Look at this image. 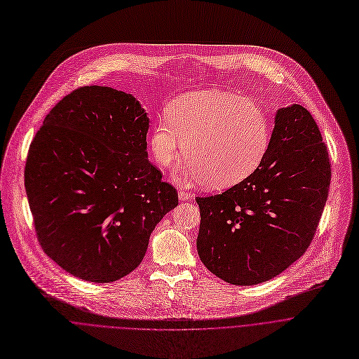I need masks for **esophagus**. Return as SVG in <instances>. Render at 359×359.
I'll list each match as a JSON object with an SVG mask.
<instances>
[{
	"label": "esophagus",
	"instance_id": "1",
	"mask_svg": "<svg viewBox=\"0 0 359 359\" xmlns=\"http://www.w3.org/2000/svg\"><path fill=\"white\" fill-rule=\"evenodd\" d=\"M178 199L180 201H188V199H191V194L189 192H187V191H180L178 192Z\"/></svg>",
	"mask_w": 359,
	"mask_h": 359
}]
</instances>
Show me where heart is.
I'll use <instances>...</instances> for the list:
<instances>
[{
  "label": "heart",
  "instance_id": "heart-1",
  "mask_svg": "<svg viewBox=\"0 0 359 359\" xmlns=\"http://www.w3.org/2000/svg\"><path fill=\"white\" fill-rule=\"evenodd\" d=\"M269 123L250 99L222 90H196L178 96L151 130L154 160L170 168L181 156L177 181H205L209 188L232 187L262 163L269 146Z\"/></svg>",
  "mask_w": 359,
  "mask_h": 359
}]
</instances>
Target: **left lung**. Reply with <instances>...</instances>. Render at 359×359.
<instances>
[{"label":"left lung","mask_w":359,"mask_h":359,"mask_svg":"<svg viewBox=\"0 0 359 359\" xmlns=\"http://www.w3.org/2000/svg\"><path fill=\"white\" fill-rule=\"evenodd\" d=\"M330 181L328 151L310 111L278 109L259 167L219 195L196 198L199 259L235 285L271 280L310 246Z\"/></svg>","instance_id":"1"}]
</instances>
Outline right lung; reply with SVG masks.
Here are the masks:
<instances>
[{
    "label": "right lung",
    "mask_w": 359,
    "mask_h": 359,
    "mask_svg": "<svg viewBox=\"0 0 359 359\" xmlns=\"http://www.w3.org/2000/svg\"><path fill=\"white\" fill-rule=\"evenodd\" d=\"M150 118L130 93L85 86L45 117L28 151L25 189L43 252L72 276L116 281L144 257L178 205L149 161Z\"/></svg>",
    "instance_id": "add662e5"
}]
</instances>
